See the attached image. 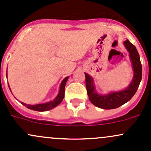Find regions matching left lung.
I'll use <instances>...</instances> for the list:
<instances>
[{"label":"left lung","instance_id":"8db88e82","mask_svg":"<svg viewBox=\"0 0 151 151\" xmlns=\"http://www.w3.org/2000/svg\"><path fill=\"white\" fill-rule=\"evenodd\" d=\"M124 45L129 52V59L133 70L132 80L127 88L118 91L109 92L107 94H100L96 91L93 78L85 73L86 86L88 99L97 107L104 109H112L119 107L129 101L138 88L142 79V65L140 55L135 47L128 40L124 42Z\"/></svg>","mask_w":151,"mask_h":151}]
</instances>
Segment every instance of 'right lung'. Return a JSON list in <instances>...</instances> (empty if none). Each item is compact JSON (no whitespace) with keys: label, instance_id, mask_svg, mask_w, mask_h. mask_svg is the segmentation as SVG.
<instances>
[{"label":"right lung","instance_id":"add662e5","mask_svg":"<svg viewBox=\"0 0 151 151\" xmlns=\"http://www.w3.org/2000/svg\"><path fill=\"white\" fill-rule=\"evenodd\" d=\"M6 73H7V71H6ZM6 78H7V73H6ZM68 78L69 76L65 77L64 79H63V81L61 82L60 86V89H59V92H58V95H57V96L55 98V99L53 100V101L46 102V103L37 104H34V105L27 104L24 103V102H22V101H21V103L28 109H30L32 110H35V111H48V110L52 109L56 107L58 105H59L62 102L63 99H64L65 87L66 82H67L68 80ZM9 88H10V86H9Z\"/></svg>","mask_w":151,"mask_h":151}]
</instances>
